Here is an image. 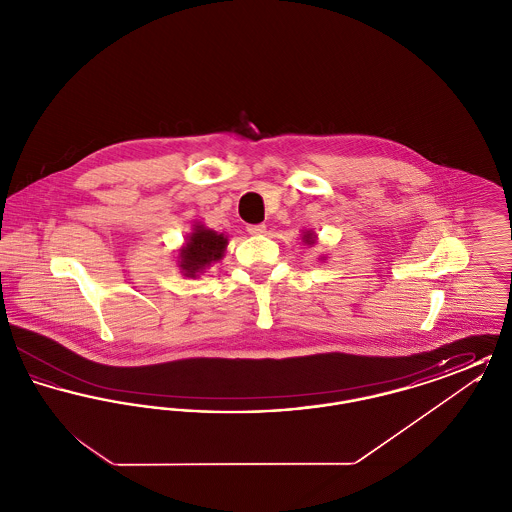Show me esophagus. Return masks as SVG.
Returning a JSON list of instances; mask_svg holds the SVG:
<instances>
[{"label": "esophagus", "instance_id": "34e87169", "mask_svg": "<svg viewBox=\"0 0 512 512\" xmlns=\"http://www.w3.org/2000/svg\"><path fill=\"white\" fill-rule=\"evenodd\" d=\"M247 232L253 236H259V234L267 232V226L265 224H247Z\"/></svg>", "mask_w": 512, "mask_h": 512}]
</instances>
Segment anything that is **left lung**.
Returning a JSON list of instances; mask_svg holds the SVG:
<instances>
[{"label": "left lung", "mask_w": 512, "mask_h": 512, "mask_svg": "<svg viewBox=\"0 0 512 512\" xmlns=\"http://www.w3.org/2000/svg\"><path fill=\"white\" fill-rule=\"evenodd\" d=\"M307 244H315V240L311 238V234H305V238H303Z\"/></svg>", "instance_id": "obj_1"}]
</instances>
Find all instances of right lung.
I'll return each instance as SVG.
<instances>
[{
    "label": "right lung",
    "instance_id": "1",
    "mask_svg": "<svg viewBox=\"0 0 512 512\" xmlns=\"http://www.w3.org/2000/svg\"><path fill=\"white\" fill-rule=\"evenodd\" d=\"M226 244L228 240L222 234L197 226L190 242L180 253L182 257L180 267L188 276H194L195 272L209 267L213 261H219L226 249Z\"/></svg>",
    "mask_w": 512,
    "mask_h": 512
}]
</instances>
